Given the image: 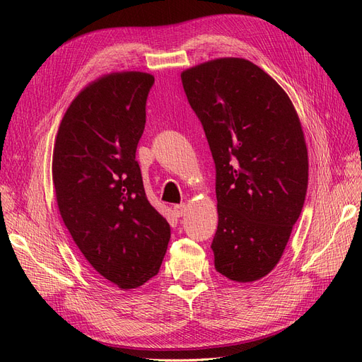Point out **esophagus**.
<instances>
[{
    "label": "esophagus",
    "mask_w": 362,
    "mask_h": 362,
    "mask_svg": "<svg viewBox=\"0 0 362 362\" xmlns=\"http://www.w3.org/2000/svg\"><path fill=\"white\" fill-rule=\"evenodd\" d=\"M173 213H174V215H176L177 218L183 216L185 213H186V206H185V204H176V206L173 207Z\"/></svg>",
    "instance_id": "obj_1"
}]
</instances>
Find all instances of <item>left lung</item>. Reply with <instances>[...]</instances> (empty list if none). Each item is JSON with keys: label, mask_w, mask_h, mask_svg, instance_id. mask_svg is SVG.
<instances>
[{"label": "left lung", "mask_w": 362, "mask_h": 362, "mask_svg": "<svg viewBox=\"0 0 362 362\" xmlns=\"http://www.w3.org/2000/svg\"><path fill=\"white\" fill-rule=\"evenodd\" d=\"M182 83L216 165V270L240 284L269 274L300 218L309 158L288 93L258 65L219 58L185 70Z\"/></svg>", "instance_id": "8db88e82"}]
</instances>
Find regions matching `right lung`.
Instances as JSON below:
<instances>
[{
  "instance_id": "obj_1",
  "label": "right lung",
  "mask_w": 362,
  "mask_h": 362,
  "mask_svg": "<svg viewBox=\"0 0 362 362\" xmlns=\"http://www.w3.org/2000/svg\"><path fill=\"white\" fill-rule=\"evenodd\" d=\"M153 82L152 74L122 71L89 83L66 109L53 147L61 218L92 269L120 289L158 274L170 242L136 160Z\"/></svg>"
}]
</instances>
